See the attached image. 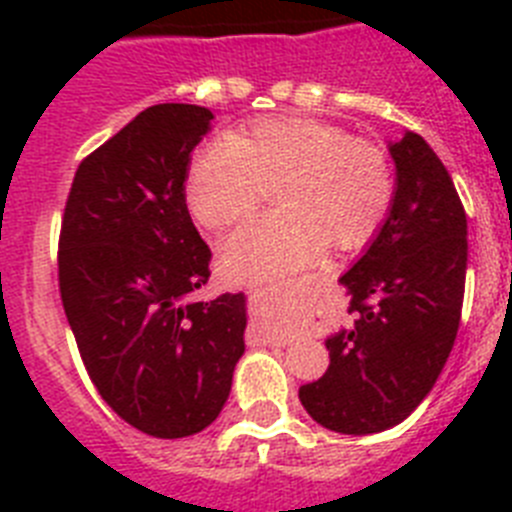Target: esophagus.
<instances>
[{"label": "esophagus", "instance_id": "1", "mask_svg": "<svg viewBox=\"0 0 512 512\" xmlns=\"http://www.w3.org/2000/svg\"><path fill=\"white\" fill-rule=\"evenodd\" d=\"M259 338L264 343H271V346H287L289 336L284 333H269V330H259Z\"/></svg>", "mask_w": 512, "mask_h": 512}]
</instances>
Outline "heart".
Segmentation results:
<instances>
[{
  "instance_id": "obj_1",
  "label": "heart",
  "mask_w": 512,
  "mask_h": 512,
  "mask_svg": "<svg viewBox=\"0 0 512 512\" xmlns=\"http://www.w3.org/2000/svg\"><path fill=\"white\" fill-rule=\"evenodd\" d=\"M274 184L279 212L225 241L223 264L233 277L284 274L325 246L356 251L395 200L390 156L312 117H269L207 143L189 161L184 197L194 220L217 233L248 220Z\"/></svg>"
}]
</instances>
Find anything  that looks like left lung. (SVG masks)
<instances>
[{
  "label": "left lung",
  "mask_w": 512,
  "mask_h": 512,
  "mask_svg": "<svg viewBox=\"0 0 512 512\" xmlns=\"http://www.w3.org/2000/svg\"><path fill=\"white\" fill-rule=\"evenodd\" d=\"M390 215L341 277L354 325L325 341L328 372L300 402L346 436L387 431L433 390L456 341L467 279V212L441 158L418 133L390 143Z\"/></svg>",
  "instance_id": "1"
}]
</instances>
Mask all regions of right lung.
<instances>
[{"mask_svg":"<svg viewBox=\"0 0 512 512\" xmlns=\"http://www.w3.org/2000/svg\"><path fill=\"white\" fill-rule=\"evenodd\" d=\"M212 112L153 104L79 164L58 238V287L102 400L156 438L220 415L246 351V297L189 300L212 253L184 197Z\"/></svg>","mask_w":512,"mask_h":512,"instance_id":"obj_1","label":"right lung"}]
</instances>
